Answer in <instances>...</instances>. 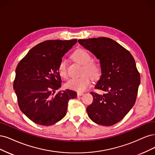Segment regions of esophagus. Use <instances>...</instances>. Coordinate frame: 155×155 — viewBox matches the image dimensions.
<instances>
[{
  "instance_id": "1",
  "label": "esophagus",
  "mask_w": 155,
  "mask_h": 155,
  "mask_svg": "<svg viewBox=\"0 0 155 155\" xmlns=\"http://www.w3.org/2000/svg\"><path fill=\"white\" fill-rule=\"evenodd\" d=\"M83 93L82 92H78L77 93V96L78 97H79V96H82V95H83Z\"/></svg>"
}]
</instances>
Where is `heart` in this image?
<instances>
[{
	"label": "heart",
	"instance_id": "1",
	"mask_svg": "<svg viewBox=\"0 0 155 155\" xmlns=\"http://www.w3.org/2000/svg\"><path fill=\"white\" fill-rule=\"evenodd\" d=\"M72 58L76 62L82 66V74L79 78L69 79L65 84V86L68 89L77 92H82L91 83L89 76L93 79L98 78L101 74V68L100 65L92 60L90 53L82 49H78L72 54ZM58 73L59 75L63 78L68 77L67 62L65 58H62L58 66ZM89 76H88V75Z\"/></svg>",
	"mask_w": 155,
	"mask_h": 155
}]
</instances>
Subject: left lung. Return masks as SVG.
I'll use <instances>...</instances> for the list:
<instances>
[{"instance_id": "obj_1", "label": "left lung", "mask_w": 155, "mask_h": 155, "mask_svg": "<svg viewBox=\"0 0 155 155\" xmlns=\"http://www.w3.org/2000/svg\"><path fill=\"white\" fill-rule=\"evenodd\" d=\"M79 44L100 61L101 77L91 92L93 101L87 107L88 117L102 126H113L126 115L136 101L140 76L132 54L111 38L80 39Z\"/></svg>"}]
</instances>
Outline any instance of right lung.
<instances>
[{"label": "right lung", "instance_id": "1", "mask_svg": "<svg viewBox=\"0 0 155 155\" xmlns=\"http://www.w3.org/2000/svg\"><path fill=\"white\" fill-rule=\"evenodd\" d=\"M77 42L50 40L31 48L17 65L13 89L20 109L31 121L51 126L66 114L68 101L77 97L75 91L61 87L58 66L63 56Z\"/></svg>", "mask_w": 155, "mask_h": 155}]
</instances>
